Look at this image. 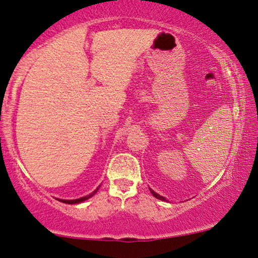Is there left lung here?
I'll return each instance as SVG.
<instances>
[{"mask_svg": "<svg viewBox=\"0 0 258 258\" xmlns=\"http://www.w3.org/2000/svg\"><path fill=\"white\" fill-rule=\"evenodd\" d=\"M149 189H150V191H151V194H153V195L155 196V198L158 199V200H162V201H166V199H165V198H163V196H161L159 194H157L156 191H154L153 189H151V188H149Z\"/></svg>", "mask_w": 258, "mask_h": 258, "instance_id": "8db88e82", "label": "left lung"}]
</instances>
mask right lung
I'll list each match as a JSON object with an SVG mask.
<instances>
[{"instance_id":"right-lung-1","label":"right lung","mask_w":258,"mask_h":258,"mask_svg":"<svg viewBox=\"0 0 258 258\" xmlns=\"http://www.w3.org/2000/svg\"><path fill=\"white\" fill-rule=\"evenodd\" d=\"M100 187H101V185L96 188L95 190L94 191H92L91 194H88V195H86V196H84V198H80V199H76V200H62V199H58V201H60V202H63V203H68V204H77V203H80V202H84V201H86V200H88V199H91L92 196L94 195V194H96L97 193V190L100 189Z\"/></svg>"}]
</instances>
